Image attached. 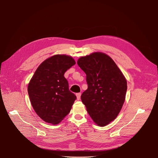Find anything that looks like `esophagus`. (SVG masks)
I'll return each instance as SVG.
<instances>
[{
	"mask_svg": "<svg viewBox=\"0 0 158 158\" xmlns=\"http://www.w3.org/2000/svg\"><path fill=\"white\" fill-rule=\"evenodd\" d=\"M81 96V93H77V94H76V96H77V100H79V99H80Z\"/></svg>",
	"mask_w": 158,
	"mask_h": 158,
	"instance_id": "obj_1",
	"label": "esophagus"
}]
</instances>
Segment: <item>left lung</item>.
<instances>
[{
    "label": "left lung",
    "mask_w": 158,
    "mask_h": 158,
    "mask_svg": "<svg viewBox=\"0 0 158 158\" xmlns=\"http://www.w3.org/2000/svg\"><path fill=\"white\" fill-rule=\"evenodd\" d=\"M86 74L87 89L81 100L93 120L105 126L114 120L123 106L127 81L122 72L109 56L94 52L77 60Z\"/></svg>",
    "instance_id": "left-lung-1"
}]
</instances>
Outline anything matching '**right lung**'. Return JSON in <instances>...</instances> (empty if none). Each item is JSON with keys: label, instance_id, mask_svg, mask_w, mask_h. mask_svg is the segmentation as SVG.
Listing matches in <instances>:
<instances>
[{"label": "right lung", "instance_id": "right-lung-1", "mask_svg": "<svg viewBox=\"0 0 158 158\" xmlns=\"http://www.w3.org/2000/svg\"><path fill=\"white\" fill-rule=\"evenodd\" d=\"M75 64L71 56H54L38 67L30 81L27 91L31 104L45 122L57 124L69 113L77 98L64 75Z\"/></svg>", "mask_w": 158, "mask_h": 158}]
</instances>
